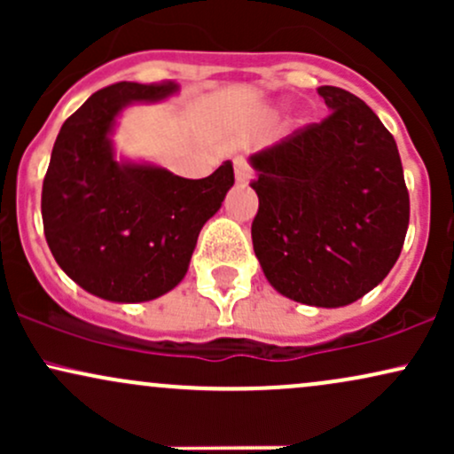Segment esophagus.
Returning a JSON list of instances; mask_svg holds the SVG:
<instances>
[{"label":"esophagus","instance_id":"esophagus-1","mask_svg":"<svg viewBox=\"0 0 454 454\" xmlns=\"http://www.w3.org/2000/svg\"><path fill=\"white\" fill-rule=\"evenodd\" d=\"M234 176H237V184L247 185L252 181V168L243 158L234 160Z\"/></svg>","mask_w":454,"mask_h":454}]
</instances>
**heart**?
<instances>
[{
	"instance_id": "b5f03b06",
	"label": "heart",
	"mask_w": 454,
	"mask_h": 454,
	"mask_svg": "<svg viewBox=\"0 0 454 454\" xmlns=\"http://www.w3.org/2000/svg\"><path fill=\"white\" fill-rule=\"evenodd\" d=\"M309 113H299V114H296V117L293 119V129H301V128H305L307 126V123H309Z\"/></svg>"
}]
</instances>
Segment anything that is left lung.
<instances>
[{
  "mask_svg": "<svg viewBox=\"0 0 454 454\" xmlns=\"http://www.w3.org/2000/svg\"><path fill=\"white\" fill-rule=\"evenodd\" d=\"M331 114L249 155L254 252L296 303L343 307L388 275L403 247L410 196L397 143L354 93L317 87Z\"/></svg>",
  "mask_w": 454,
  "mask_h": 454,
  "instance_id": "1",
  "label": "left lung"
}]
</instances>
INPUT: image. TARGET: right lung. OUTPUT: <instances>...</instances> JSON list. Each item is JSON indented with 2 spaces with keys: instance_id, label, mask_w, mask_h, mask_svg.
<instances>
[{
  "instance_id": "obj_1",
  "label": "right lung",
  "mask_w": 454,
  "mask_h": 454,
  "mask_svg": "<svg viewBox=\"0 0 454 454\" xmlns=\"http://www.w3.org/2000/svg\"><path fill=\"white\" fill-rule=\"evenodd\" d=\"M175 82H117L96 91L57 134L43 185L44 237L72 281L111 303L170 293L190 269L202 226L234 185L226 160L205 179L117 155L114 129L132 104H155Z\"/></svg>"
}]
</instances>
